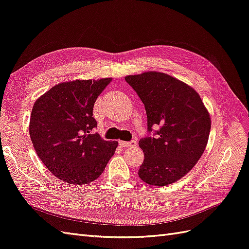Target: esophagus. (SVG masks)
<instances>
[{"mask_svg": "<svg viewBox=\"0 0 249 249\" xmlns=\"http://www.w3.org/2000/svg\"><path fill=\"white\" fill-rule=\"evenodd\" d=\"M119 144L124 147H134L137 145V142L135 140H131V141H119Z\"/></svg>", "mask_w": 249, "mask_h": 249, "instance_id": "esophagus-1", "label": "esophagus"}]
</instances>
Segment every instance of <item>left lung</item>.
Here are the masks:
<instances>
[{"instance_id": "left-lung-1", "label": "left lung", "mask_w": 249, "mask_h": 249, "mask_svg": "<svg viewBox=\"0 0 249 249\" xmlns=\"http://www.w3.org/2000/svg\"><path fill=\"white\" fill-rule=\"evenodd\" d=\"M124 79L143 103L147 117V135L139 140L144 160L138 176L151 185L171 184L202 156L211 131L210 114L192 87L165 73L144 72Z\"/></svg>"}]
</instances>
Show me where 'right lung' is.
I'll list each match as a JSON object with an SVG mask.
<instances>
[{
	"mask_svg": "<svg viewBox=\"0 0 249 249\" xmlns=\"http://www.w3.org/2000/svg\"><path fill=\"white\" fill-rule=\"evenodd\" d=\"M111 78L58 84L33 105L29 134L37 156L55 177L72 184L97 179L115 153L117 141L98 133L93 107Z\"/></svg>",
	"mask_w": 249,
	"mask_h": 249,
	"instance_id": "add662e5",
	"label": "right lung"
}]
</instances>
